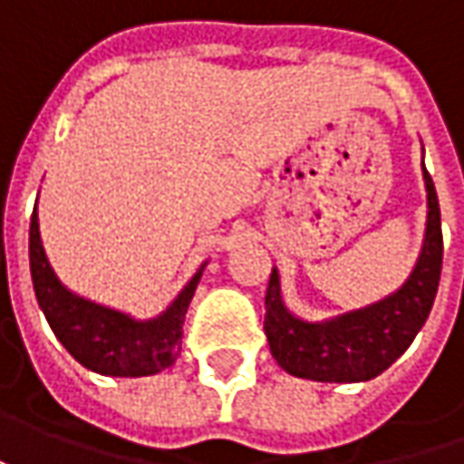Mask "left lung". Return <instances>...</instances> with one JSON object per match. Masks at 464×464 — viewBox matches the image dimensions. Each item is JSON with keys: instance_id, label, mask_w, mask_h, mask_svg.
<instances>
[{"instance_id": "1", "label": "left lung", "mask_w": 464, "mask_h": 464, "mask_svg": "<svg viewBox=\"0 0 464 464\" xmlns=\"http://www.w3.org/2000/svg\"><path fill=\"white\" fill-rule=\"evenodd\" d=\"M423 180L429 201L426 237L413 274L395 295L323 323H307L286 310L278 271H271L263 330L284 372L314 382H366L413 343L434 307L444 256L437 188L426 168Z\"/></svg>"}]
</instances>
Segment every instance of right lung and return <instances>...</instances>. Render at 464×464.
I'll return each instance as SVG.
<instances>
[{"label": "right lung", "mask_w": 464, "mask_h": 464, "mask_svg": "<svg viewBox=\"0 0 464 464\" xmlns=\"http://www.w3.org/2000/svg\"><path fill=\"white\" fill-rule=\"evenodd\" d=\"M204 266L160 317L134 320L123 312L72 295L56 278L44 253L38 214L30 217V276L38 304L62 346L82 366L108 377H150L175 364L183 323Z\"/></svg>", "instance_id": "obj_1"}]
</instances>
